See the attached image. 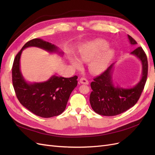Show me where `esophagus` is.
<instances>
[{
    "label": "esophagus",
    "instance_id": "esophagus-1",
    "mask_svg": "<svg viewBox=\"0 0 155 155\" xmlns=\"http://www.w3.org/2000/svg\"><path fill=\"white\" fill-rule=\"evenodd\" d=\"M79 82L81 84H84V85H88V81L85 78H81L79 79Z\"/></svg>",
    "mask_w": 155,
    "mask_h": 155
}]
</instances>
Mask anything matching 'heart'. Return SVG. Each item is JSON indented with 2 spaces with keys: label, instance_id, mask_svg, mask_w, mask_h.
<instances>
[{
  "label": "heart",
  "instance_id": "heart-1",
  "mask_svg": "<svg viewBox=\"0 0 155 155\" xmlns=\"http://www.w3.org/2000/svg\"><path fill=\"white\" fill-rule=\"evenodd\" d=\"M109 44L105 40L98 39L83 45L79 51V58L71 55L68 60L74 68H79L82 62L88 63V69L93 74L104 72L114 55V51L108 48Z\"/></svg>",
  "mask_w": 155,
  "mask_h": 155
}]
</instances>
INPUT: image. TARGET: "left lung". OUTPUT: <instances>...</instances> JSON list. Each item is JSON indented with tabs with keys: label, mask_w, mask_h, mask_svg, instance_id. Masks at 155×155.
<instances>
[{
	"label": "left lung",
	"mask_w": 155,
	"mask_h": 155,
	"mask_svg": "<svg viewBox=\"0 0 155 155\" xmlns=\"http://www.w3.org/2000/svg\"><path fill=\"white\" fill-rule=\"evenodd\" d=\"M128 38L131 45L137 44V41L129 35ZM130 54L138 58L142 63V78L132 88H124L115 86L112 80L113 63L100 76L94 79V81L91 83L92 91L89 100L92 109L98 114L112 116L123 113L137 104L141 96L147 81V58L142 47L137 48Z\"/></svg>",
	"instance_id": "1"
}]
</instances>
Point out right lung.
I'll use <instances>...</instances> for the list:
<instances>
[{"label": "right lung", "mask_w": 155, "mask_h": 155, "mask_svg": "<svg viewBox=\"0 0 155 155\" xmlns=\"http://www.w3.org/2000/svg\"><path fill=\"white\" fill-rule=\"evenodd\" d=\"M31 46L63 54L55 45L41 39L27 42L15 56L12 67V82L16 96L23 106L37 116L42 118L58 116L65 110L70 94L78 85V76L66 78L54 75L45 82L28 83L21 71L20 59L22 50Z\"/></svg>", "instance_id": "obj_1"}]
</instances>
